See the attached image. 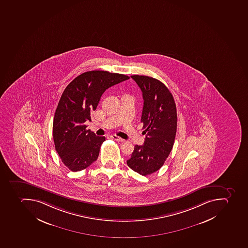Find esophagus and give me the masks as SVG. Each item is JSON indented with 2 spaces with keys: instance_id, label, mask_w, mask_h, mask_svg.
I'll list each match as a JSON object with an SVG mask.
<instances>
[{
  "instance_id": "1",
  "label": "esophagus",
  "mask_w": 248,
  "mask_h": 248,
  "mask_svg": "<svg viewBox=\"0 0 248 248\" xmlns=\"http://www.w3.org/2000/svg\"><path fill=\"white\" fill-rule=\"evenodd\" d=\"M111 138L116 140V141H120V142H123V141H125L124 139H121V138L118 137L117 135H111Z\"/></svg>"
}]
</instances>
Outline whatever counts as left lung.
Masks as SVG:
<instances>
[{
	"label": "left lung",
	"instance_id": "1",
	"mask_svg": "<svg viewBox=\"0 0 248 248\" xmlns=\"http://www.w3.org/2000/svg\"><path fill=\"white\" fill-rule=\"evenodd\" d=\"M131 77L142 92L141 122L146 136L144 145H135L127 164L146 176L159 170L172 150L177 125L176 107L172 93L163 82L149 76Z\"/></svg>",
	"mask_w": 248,
	"mask_h": 248
}]
</instances>
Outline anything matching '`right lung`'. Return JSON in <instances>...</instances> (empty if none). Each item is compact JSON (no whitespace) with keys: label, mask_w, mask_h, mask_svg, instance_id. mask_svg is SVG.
Returning <instances> with one entry per match:
<instances>
[{"label":"right lung","mask_w":248,"mask_h":248,"mask_svg":"<svg viewBox=\"0 0 248 248\" xmlns=\"http://www.w3.org/2000/svg\"><path fill=\"white\" fill-rule=\"evenodd\" d=\"M127 79L122 74L90 71L77 76L64 89L54 114L53 138L56 151L70 170H85L97 159L105 137L87 130L85 122L91 121L103 93Z\"/></svg>","instance_id":"add662e5"}]
</instances>
